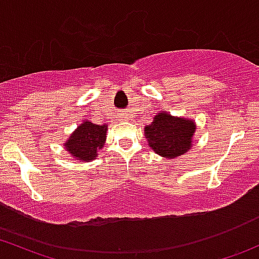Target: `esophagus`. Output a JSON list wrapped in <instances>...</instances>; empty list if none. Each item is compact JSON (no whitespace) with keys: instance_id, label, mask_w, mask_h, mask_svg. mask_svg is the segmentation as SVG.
<instances>
[{"instance_id":"34e87169","label":"esophagus","mask_w":259,"mask_h":259,"mask_svg":"<svg viewBox=\"0 0 259 259\" xmlns=\"http://www.w3.org/2000/svg\"><path fill=\"white\" fill-rule=\"evenodd\" d=\"M121 117H124V119H125V120H126V119H127V115H125V114H122V115H121Z\"/></svg>"}]
</instances>
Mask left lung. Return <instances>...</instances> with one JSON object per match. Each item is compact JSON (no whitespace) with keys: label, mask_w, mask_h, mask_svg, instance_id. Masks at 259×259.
Instances as JSON below:
<instances>
[{"label":"left lung","mask_w":259,"mask_h":259,"mask_svg":"<svg viewBox=\"0 0 259 259\" xmlns=\"http://www.w3.org/2000/svg\"><path fill=\"white\" fill-rule=\"evenodd\" d=\"M194 132L192 120L174 117L165 113L156 115L144 130L149 146L159 155L170 159L189 150Z\"/></svg>","instance_id":"left-lung-1"}]
</instances>
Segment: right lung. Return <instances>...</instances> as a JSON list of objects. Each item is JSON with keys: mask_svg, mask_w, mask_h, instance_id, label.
I'll use <instances>...</instances> for the list:
<instances>
[{"mask_svg": "<svg viewBox=\"0 0 259 259\" xmlns=\"http://www.w3.org/2000/svg\"><path fill=\"white\" fill-rule=\"evenodd\" d=\"M106 138V125L83 121L66 142L67 151L79 160H91L103 148Z\"/></svg>", "mask_w": 259, "mask_h": 259, "instance_id": "1", "label": "right lung"}]
</instances>
